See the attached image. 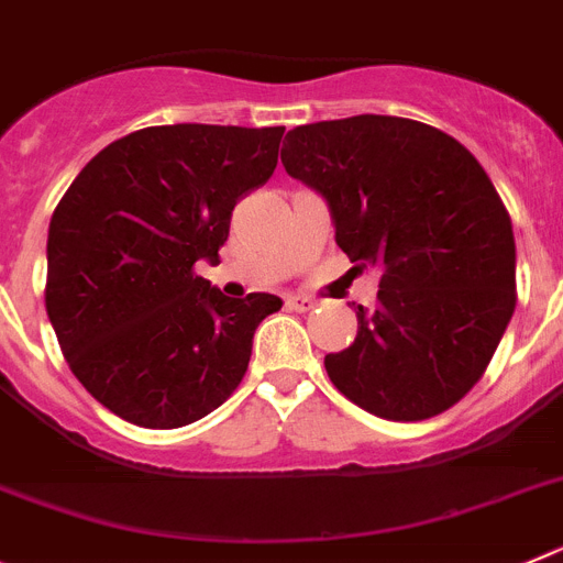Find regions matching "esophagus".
Listing matches in <instances>:
<instances>
[{
    "mask_svg": "<svg viewBox=\"0 0 563 563\" xmlns=\"http://www.w3.org/2000/svg\"><path fill=\"white\" fill-rule=\"evenodd\" d=\"M287 309H292V312H309V309L316 307V301L309 296H287Z\"/></svg>",
    "mask_w": 563,
    "mask_h": 563,
    "instance_id": "1",
    "label": "esophagus"
}]
</instances>
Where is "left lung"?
Returning a JSON list of instances; mask_svg holds the SVG:
<instances>
[{"instance_id":"8db88e82","label":"left lung","mask_w":563,"mask_h":563,"mask_svg":"<svg viewBox=\"0 0 563 563\" xmlns=\"http://www.w3.org/2000/svg\"><path fill=\"white\" fill-rule=\"evenodd\" d=\"M282 164L327 200L343 254L383 273L354 343L323 360L334 388L390 421L461 401L517 307L514 229L481 162L424 122L360 113L292 128Z\"/></svg>"}]
</instances>
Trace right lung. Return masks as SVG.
Segmentation results:
<instances>
[{
	"instance_id": "right-lung-1",
	"label": "right lung",
	"mask_w": 563,
	"mask_h": 563,
	"mask_svg": "<svg viewBox=\"0 0 563 563\" xmlns=\"http://www.w3.org/2000/svg\"><path fill=\"white\" fill-rule=\"evenodd\" d=\"M285 128L158 125L97 153L46 236V316L80 385L120 419L175 430L245 376L282 298H229L195 273L220 262L231 211L278 162Z\"/></svg>"
}]
</instances>
